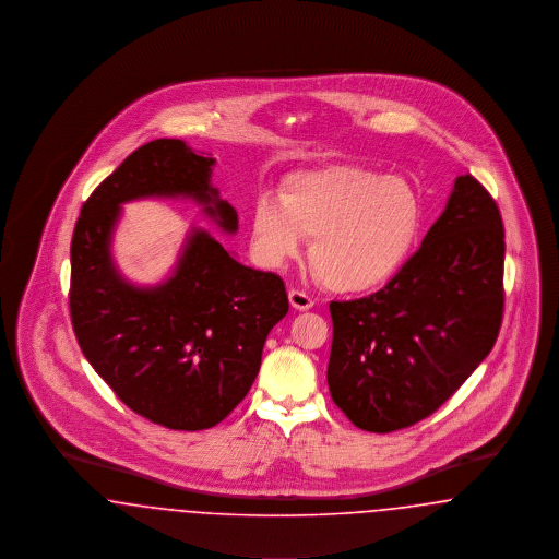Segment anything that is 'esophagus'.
I'll list each match as a JSON object with an SVG mask.
<instances>
[{
    "label": "esophagus",
    "instance_id": "esophagus-1",
    "mask_svg": "<svg viewBox=\"0 0 559 559\" xmlns=\"http://www.w3.org/2000/svg\"><path fill=\"white\" fill-rule=\"evenodd\" d=\"M289 301H292L295 310H310L314 306V299L308 293L301 292V289H292L289 292Z\"/></svg>",
    "mask_w": 559,
    "mask_h": 559
}]
</instances>
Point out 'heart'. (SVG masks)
<instances>
[{
	"label": "heart",
	"instance_id": "heart-1",
	"mask_svg": "<svg viewBox=\"0 0 559 559\" xmlns=\"http://www.w3.org/2000/svg\"><path fill=\"white\" fill-rule=\"evenodd\" d=\"M421 226V201L404 178L337 163L292 174L278 199L251 205V251L260 264L285 266L304 237L320 281L340 293H369L406 264Z\"/></svg>",
	"mask_w": 559,
	"mask_h": 559
}]
</instances>
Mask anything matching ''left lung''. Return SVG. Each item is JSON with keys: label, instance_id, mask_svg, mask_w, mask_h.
<instances>
[{"label": "left lung", "instance_id": "obj_1", "mask_svg": "<svg viewBox=\"0 0 559 559\" xmlns=\"http://www.w3.org/2000/svg\"><path fill=\"white\" fill-rule=\"evenodd\" d=\"M503 264L497 201L465 174L383 289L329 304V392L354 426L374 433L415 426L465 383L499 337Z\"/></svg>", "mask_w": 559, "mask_h": 559}]
</instances>
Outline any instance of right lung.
Instances as JSON below:
<instances>
[{"instance_id":"add662e5","label":"right lung","mask_w":559,"mask_h":559,"mask_svg":"<svg viewBox=\"0 0 559 559\" xmlns=\"http://www.w3.org/2000/svg\"><path fill=\"white\" fill-rule=\"evenodd\" d=\"M212 165L182 140L140 146L87 197L71 240L69 310L81 352L135 415L182 431L217 426L247 396L270 329L289 312L285 283L197 230L174 278L133 289L115 272L108 239L119 203L151 194L213 202L205 212L235 233L237 212L210 187Z\"/></svg>"}]
</instances>
